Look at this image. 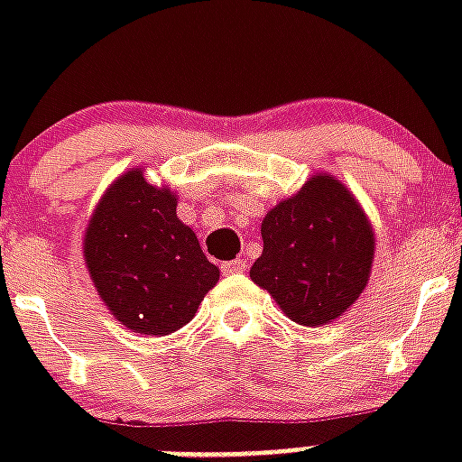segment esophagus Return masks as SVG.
<instances>
[{
	"label": "esophagus",
	"instance_id": "34e87169",
	"mask_svg": "<svg viewBox=\"0 0 462 462\" xmlns=\"http://www.w3.org/2000/svg\"><path fill=\"white\" fill-rule=\"evenodd\" d=\"M223 273L225 275H232V273H245L246 271V259H235V261H225L223 266Z\"/></svg>",
	"mask_w": 462,
	"mask_h": 462
}]
</instances>
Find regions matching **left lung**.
<instances>
[{
  "label": "left lung",
  "mask_w": 462,
  "mask_h": 462,
  "mask_svg": "<svg viewBox=\"0 0 462 462\" xmlns=\"http://www.w3.org/2000/svg\"><path fill=\"white\" fill-rule=\"evenodd\" d=\"M252 281L300 326H326L357 302L372 273L374 227L350 189L316 172L261 223Z\"/></svg>",
  "instance_id": "8db88e82"
}]
</instances>
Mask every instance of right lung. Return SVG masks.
I'll list each match as a JSON object with an SVG mask.
<instances>
[{"mask_svg":"<svg viewBox=\"0 0 462 462\" xmlns=\"http://www.w3.org/2000/svg\"><path fill=\"white\" fill-rule=\"evenodd\" d=\"M83 259L110 314L143 336L187 326L220 278L177 217V194L151 184L143 167L105 189L83 235Z\"/></svg>","mask_w":462,"mask_h":462,"instance_id":"add662e5","label":"right lung"}]
</instances>
